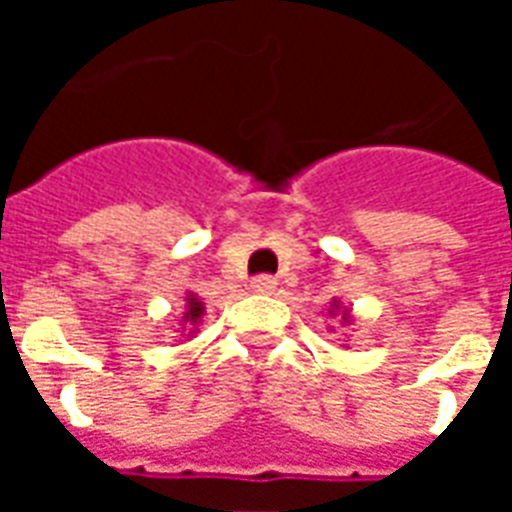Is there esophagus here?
<instances>
[{"label":"esophagus","mask_w":512,"mask_h":512,"mask_svg":"<svg viewBox=\"0 0 512 512\" xmlns=\"http://www.w3.org/2000/svg\"><path fill=\"white\" fill-rule=\"evenodd\" d=\"M252 290H255V293H274V290H277V279L274 277L252 279Z\"/></svg>","instance_id":"34e87169"}]
</instances>
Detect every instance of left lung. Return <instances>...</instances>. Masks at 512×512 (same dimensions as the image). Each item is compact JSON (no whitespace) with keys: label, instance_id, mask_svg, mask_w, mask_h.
Wrapping results in <instances>:
<instances>
[{"label":"left lung","instance_id":"8db88e82","mask_svg":"<svg viewBox=\"0 0 512 512\" xmlns=\"http://www.w3.org/2000/svg\"><path fill=\"white\" fill-rule=\"evenodd\" d=\"M329 318H340V323H343V326H351V323H354L351 307H345L340 299L329 301ZM332 332H334V326H332Z\"/></svg>","mask_w":512,"mask_h":512}]
</instances>
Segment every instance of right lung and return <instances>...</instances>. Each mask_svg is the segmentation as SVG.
<instances>
[{
    "instance_id": "right-lung-1",
    "label": "right lung",
    "mask_w": 512,
    "mask_h": 512,
    "mask_svg": "<svg viewBox=\"0 0 512 512\" xmlns=\"http://www.w3.org/2000/svg\"><path fill=\"white\" fill-rule=\"evenodd\" d=\"M183 301H186V304H183V312H180V318H178V332L183 334V337H186V340H191V337H194V334H197V326H200L202 323V315H205V304H202V299L200 296H197V293H186V296H183Z\"/></svg>"
}]
</instances>
